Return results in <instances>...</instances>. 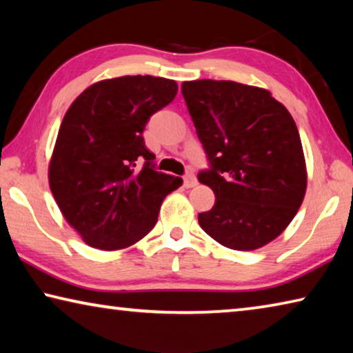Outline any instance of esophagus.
<instances>
[{"label":"esophagus","instance_id":"1","mask_svg":"<svg viewBox=\"0 0 353 353\" xmlns=\"http://www.w3.org/2000/svg\"><path fill=\"white\" fill-rule=\"evenodd\" d=\"M183 185L187 188H193L198 185V181H196V176L193 174V172H187V174L183 176Z\"/></svg>","mask_w":353,"mask_h":353}]
</instances>
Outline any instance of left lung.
<instances>
[{
  "instance_id": "8db88e82",
  "label": "left lung",
  "mask_w": 353,
  "mask_h": 353,
  "mask_svg": "<svg viewBox=\"0 0 353 353\" xmlns=\"http://www.w3.org/2000/svg\"><path fill=\"white\" fill-rule=\"evenodd\" d=\"M182 94L210 170L199 182L214 193L199 225L223 246L254 250L288 227L307 190L299 130L271 92L234 81H188Z\"/></svg>"
}]
</instances>
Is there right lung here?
Here are the masks:
<instances>
[{
    "mask_svg": "<svg viewBox=\"0 0 353 353\" xmlns=\"http://www.w3.org/2000/svg\"><path fill=\"white\" fill-rule=\"evenodd\" d=\"M176 93V81L121 76L85 88L65 113L48 177L63 218L88 246L117 250L140 241L166 194L182 185L154 170L143 140L149 118Z\"/></svg>",
    "mask_w": 353,
    "mask_h": 353,
    "instance_id": "1",
    "label": "right lung"
}]
</instances>
